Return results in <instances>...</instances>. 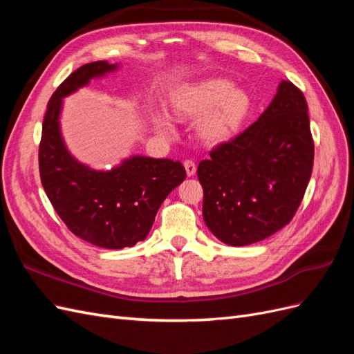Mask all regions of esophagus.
<instances>
[{"instance_id":"obj_1","label":"esophagus","mask_w":354,"mask_h":354,"mask_svg":"<svg viewBox=\"0 0 354 354\" xmlns=\"http://www.w3.org/2000/svg\"><path fill=\"white\" fill-rule=\"evenodd\" d=\"M185 168H186V173H187L189 177L195 176V173H196V164L194 162V160L186 159V160H185Z\"/></svg>"}]
</instances>
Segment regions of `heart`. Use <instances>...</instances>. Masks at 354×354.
<instances>
[{
    "label": "heart",
    "instance_id": "b5f03b06",
    "mask_svg": "<svg viewBox=\"0 0 354 354\" xmlns=\"http://www.w3.org/2000/svg\"><path fill=\"white\" fill-rule=\"evenodd\" d=\"M251 102L245 91L232 88L226 80H208L195 87L181 90L173 97V109L183 118H202L199 136L207 143L226 142L236 133L250 113ZM158 127L169 133L165 118H159Z\"/></svg>",
    "mask_w": 354,
    "mask_h": 354
}]
</instances>
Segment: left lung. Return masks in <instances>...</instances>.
I'll list each match as a JSON object with an SVG mask.
<instances>
[{"label":"left lung","mask_w":354,"mask_h":354,"mask_svg":"<svg viewBox=\"0 0 354 354\" xmlns=\"http://www.w3.org/2000/svg\"><path fill=\"white\" fill-rule=\"evenodd\" d=\"M198 165L202 214L221 242L243 246L285 227L312 177L315 142L307 102L282 81L261 116L229 142L212 147Z\"/></svg>","instance_id":"8db88e82"}]
</instances>
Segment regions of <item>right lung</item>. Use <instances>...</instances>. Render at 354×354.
<instances>
[{"label": "right lung", "mask_w": 354, "mask_h": 354, "mask_svg": "<svg viewBox=\"0 0 354 354\" xmlns=\"http://www.w3.org/2000/svg\"><path fill=\"white\" fill-rule=\"evenodd\" d=\"M115 69L106 60L82 65L48 100L38 149L42 187L68 229L100 248L121 250L146 239L165 198L186 178L178 160L133 156L112 171H93L66 151L59 130L62 97Z\"/></svg>", "instance_id": "1"}]
</instances>
